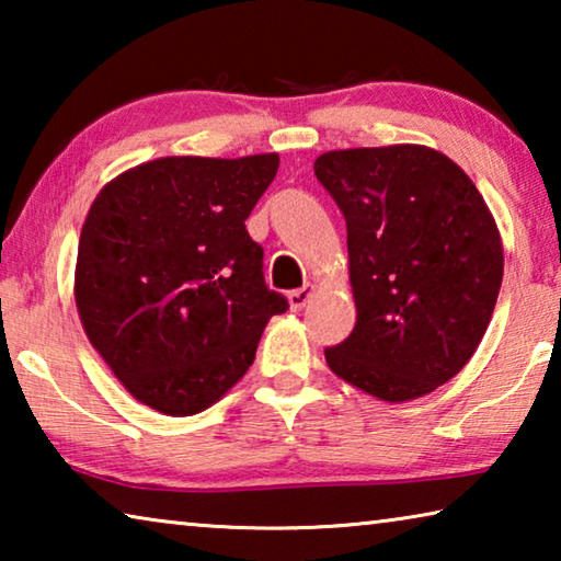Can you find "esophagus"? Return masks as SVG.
<instances>
[{"label":"esophagus","mask_w":561,"mask_h":561,"mask_svg":"<svg viewBox=\"0 0 561 561\" xmlns=\"http://www.w3.org/2000/svg\"><path fill=\"white\" fill-rule=\"evenodd\" d=\"M311 294H314V287H311V284H304L301 289L289 291V307H291L294 311L304 309V307H307V301L311 299Z\"/></svg>","instance_id":"1"}]
</instances>
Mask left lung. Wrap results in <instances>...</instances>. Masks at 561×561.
<instances>
[{
    "mask_svg": "<svg viewBox=\"0 0 561 561\" xmlns=\"http://www.w3.org/2000/svg\"><path fill=\"white\" fill-rule=\"evenodd\" d=\"M314 175L346 220L356 327L324 348L339 378L388 403L435 391L485 336L502 242L485 201L425 146L331 150Z\"/></svg>",
    "mask_w": 561,
    "mask_h": 561,
    "instance_id": "1",
    "label": "left lung"
}]
</instances>
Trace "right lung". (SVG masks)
<instances>
[{
    "label": "right lung",
    "mask_w": 561,
    "mask_h": 561,
    "mask_svg": "<svg viewBox=\"0 0 561 561\" xmlns=\"http://www.w3.org/2000/svg\"><path fill=\"white\" fill-rule=\"evenodd\" d=\"M279 156H173L101 190L79 240L76 307L126 391L193 415L252 366L264 327L289 301L264 282L244 220Z\"/></svg>",
    "instance_id": "obj_1"
}]
</instances>
